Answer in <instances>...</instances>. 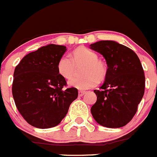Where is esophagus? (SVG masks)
I'll use <instances>...</instances> for the list:
<instances>
[{"instance_id": "esophagus-1", "label": "esophagus", "mask_w": 157, "mask_h": 157, "mask_svg": "<svg viewBox=\"0 0 157 157\" xmlns=\"http://www.w3.org/2000/svg\"><path fill=\"white\" fill-rule=\"evenodd\" d=\"M85 93H86V91H78V95L79 96H82V95H84Z\"/></svg>"}]
</instances>
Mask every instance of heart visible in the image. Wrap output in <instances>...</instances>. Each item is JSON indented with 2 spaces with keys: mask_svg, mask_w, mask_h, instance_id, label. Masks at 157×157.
<instances>
[{
  "mask_svg": "<svg viewBox=\"0 0 157 157\" xmlns=\"http://www.w3.org/2000/svg\"><path fill=\"white\" fill-rule=\"evenodd\" d=\"M72 58L64 55L59 59L57 70L60 76L69 79L74 75L75 65L85 64L82 69L83 77H74L69 82V86L79 90L93 88L98 82L103 81L108 75V66L105 62L98 59L95 52L88 48H79L72 52Z\"/></svg>",
  "mask_w": 157,
  "mask_h": 157,
  "instance_id": "heart-1",
  "label": "heart"
}]
</instances>
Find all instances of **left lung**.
Returning <instances> with one entry per match:
<instances>
[{
    "mask_svg": "<svg viewBox=\"0 0 157 157\" xmlns=\"http://www.w3.org/2000/svg\"><path fill=\"white\" fill-rule=\"evenodd\" d=\"M90 49L104 56L108 75L101 90H94L97 101L91 112L98 124L119 128L129 123L137 111L145 88V76L137 55L132 49L112 40H101Z\"/></svg>",
    "mask_w": 157,
    "mask_h": 157,
    "instance_id": "1",
    "label": "left lung"
}]
</instances>
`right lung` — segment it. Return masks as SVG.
<instances>
[{"instance_id": "right-lung-1", "label": "right lung", "mask_w": 157, "mask_h": 157, "mask_svg": "<svg viewBox=\"0 0 157 157\" xmlns=\"http://www.w3.org/2000/svg\"><path fill=\"white\" fill-rule=\"evenodd\" d=\"M66 47L49 44L29 52L16 66L12 94L28 124L40 129L57 126L78 97L75 88L64 89L66 81L57 70Z\"/></svg>"}]
</instances>
